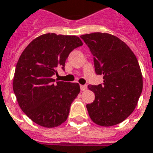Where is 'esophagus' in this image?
<instances>
[{
	"instance_id": "esophagus-1",
	"label": "esophagus",
	"mask_w": 153,
	"mask_h": 153,
	"mask_svg": "<svg viewBox=\"0 0 153 153\" xmlns=\"http://www.w3.org/2000/svg\"><path fill=\"white\" fill-rule=\"evenodd\" d=\"M86 89H87V85H81V91H85Z\"/></svg>"
}]
</instances>
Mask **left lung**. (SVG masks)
I'll return each mask as SVG.
<instances>
[{
	"instance_id": "left-lung-1",
	"label": "left lung",
	"mask_w": 153,
	"mask_h": 153,
	"mask_svg": "<svg viewBox=\"0 0 153 153\" xmlns=\"http://www.w3.org/2000/svg\"><path fill=\"white\" fill-rule=\"evenodd\" d=\"M94 57L96 74L104 83L90 85L95 100L86 105L91 120L104 127L116 125L133 113L143 91V76L136 56L124 42L107 33L81 36Z\"/></svg>"
}]
</instances>
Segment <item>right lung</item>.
<instances>
[{
    "instance_id": "1",
    "label": "right lung",
    "mask_w": 153,
    "mask_h": 153,
    "mask_svg": "<svg viewBox=\"0 0 153 153\" xmlns=\"http://www.w3.org/2000/svg\"><path fill=\"white\" fill-rule=\"evenodd\" d=\"M82 44L75 35L48 33L34 39L20 55L13 91L23 112L40 126L54 128L68 119L80 85L55 82L53 76L59 68L64 70L69 53Z\"/></svg>"
}]
</instances>
